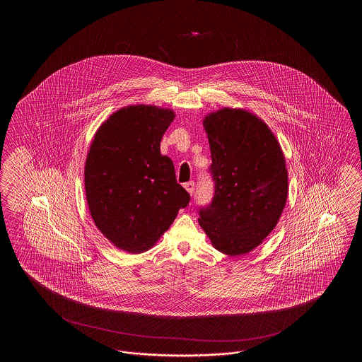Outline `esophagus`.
<instances>
[{
	"label": "esophagus",
	"mask_w": 362,
	"mask_h": 362,
	"mask_svg": "<svg viewBox=\"0 0 362 362\" xmlns=\"http://www.w3.org/2000/svg\"><path fill=\"white\" fill-rule=\"evenodd\" d=\"M185 189H187L189 194L192 195V194H194V191H195V183H194V182H187V183H185Z\"/></svg>",
	"instance_id": "esophagus-1"
}]
</instances>
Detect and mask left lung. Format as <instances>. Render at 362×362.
Returning <instances> with one entry per match:
<instances>
[{
    "label": "left lung",
    "instance_id": "8db88e82",
    "mask_svg": "<svg viewBox=\"0 0 362 362\" xmlns=\"http://www.w3.org/2000/svg\"><path fill=\"white\" fill-rule=\"evenodd\" d=\"M204 127L214 192L210 204L198 209L199 225L218 251L244 255L276 228L285 207V158L270 129L244 110L213 112Z\"/></svg>",
    "mask_w": 362,
    "mask_h": 362
}]
</instances>
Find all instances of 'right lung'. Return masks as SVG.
Instances as JSON below:
<instances>
[{"instance_id":"1","label":"right lung","mask_w":362,"mask_h":362,"mask_svg":"<svg viewBox=\"0 0 362 362\" xmlns=\"http://www.w3.org/2000/svg\"><path fill=\"white\" fill-rule=\"evenodd\" d=\"M171 110L130 105L99 127L86 163V202L104 236L123 251L149 250L173 224L189 194L160 153Z\"/></svg>"}]
</instances>
